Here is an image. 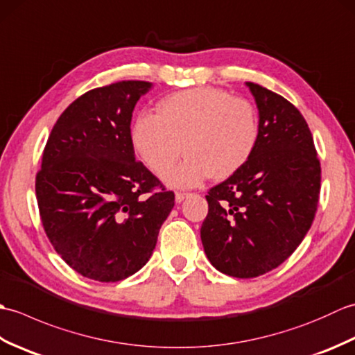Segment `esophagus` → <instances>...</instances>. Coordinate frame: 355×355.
Segmentation results:
<instances>
[{"label": "esophagus", "mask_w": 355, "mask_h": 355, "mask_svg": "<svg viewBox=\"0 0 355 355\" xmlns=\"http://www.w3.org/2000/svg\"><path fill=\"white\" fill-rule=\"evenodd\" d=\"M187 195H189V193H186V192H175V201H177V202H182V201L187 197Z\"/></svg>", "instance_id": "1"}]
</instances>
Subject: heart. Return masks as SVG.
Segmentation results:
<instances>
[{"mask_svg": "<svg viewBox=\"0 0 355 355\" xmlns=\"http://www.w3.org/2000/svg\"><path fill=\"white\" fill-rule=\"evenodd\" d=\"M259 140L258 111L244 97L212 87L164 97L157 114H140L131 130L135 153L162 177L182 154V164L164 177L173 187H193L212 175L224 180L250 160Z\"/></svg>", "mask_w": 355, "mask_h": 355, "instance_id": "1", "label": "heart"}]
</instances>
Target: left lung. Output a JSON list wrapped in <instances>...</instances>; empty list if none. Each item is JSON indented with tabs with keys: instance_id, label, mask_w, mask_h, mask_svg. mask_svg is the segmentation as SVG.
I'll use <instances>...</instances> for the list:
<instances>
[{
	"instance_id": "obj_1",
	"label": "left lung",
	"mask_w": 355,
	"mask_h": 355,
	"mask_svg": "<svg viewBox=\"0 0 355 355\" xmlns=\"http://www.w3.org/2000/svg\"><path fill=\"white\" fill-rule=\"evenodd\" d=\"M259 111L253 155L209 191L202 247L221 273L248 279L290 258L310 230L320 193V162L299 110L253 82Z\"/></svg>"
}]
</instances>
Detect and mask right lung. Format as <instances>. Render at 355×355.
I'll use <instances>...</instances> for the list:
<instances>
[{
	"label": "right lung",
	"mask_w": 355,
	"mask_h": 355,
	"mask_svg": "<svg viewBox=\"0 0 355 355\" xmlns=\"http://www.w3.org/2000/svg\"><path fill=\"white\" fill-rule=\"evenodd\" d=\"M150 87L122 80L78 97L53 126L36 173L51 245L99 282L122 281L145 266L175 201L134 155L132 111Z\"/></svg>",
	"instance_id": "obj_1"
}]
</instances>
